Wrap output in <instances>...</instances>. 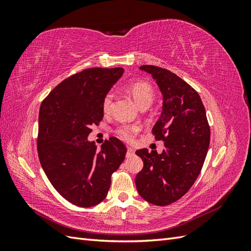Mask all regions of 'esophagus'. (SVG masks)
I'll list each match as a JSON object with an SVG mask.
<instances>
[{
  "label": "esophagus",
  "mask_w": 251,
  "mask_h": 251,
  "mask_svg": "<svg viewBox=\"0 0 251 251\" xmlns=\"http://www.w3.org/2000/svg\"><path fill=\"white\" fill-rule=\"evenodd\" d=\"M134 153H135V151L132 149V148H130V147H127V151H126V157H130V156H133L134 155Z\"/></svg>",
  "instance_id": "1"
}]
</instances>
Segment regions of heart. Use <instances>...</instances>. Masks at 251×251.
<instances>
[{
  "instance_id": "obj_1",
  "label": "heart",
  "mask_w": 251,
  "mask_h": 251,
  "mask_svg": "<svg viewBox=\"0 0 251 251\" xmlns=\"http://www.w3.org/2000/svg\"><path fill=\"white\" fill-rule=\"evenodd\" d=\"M128 92L132 94L135 101L137 102L140 108H148L149 105L154 100L155 91L154 88L148 81L138 80L132 82L127 87ZM114 94L109 92L105 94L102 100V109L104 113H108L111 110L112 102H113ZM141 126L139 125H121L116 128V134L121 139L126 141H133L136 136L140 132Z\"/></svg>"
}]
</instances>
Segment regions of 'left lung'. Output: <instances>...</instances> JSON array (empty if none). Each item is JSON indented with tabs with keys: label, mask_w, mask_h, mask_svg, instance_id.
I'll return each mask as SVG.
<instances>
[{
	"label": "left lung",
	"mask_w": 251,
	"mask_h": 251,
	"mask_svg": "<svg viewBox=\"0 0 251 251\" xmlns=\"http://www.w3.org/2000/svg\"><path fill=\"white\" fill-rule=\"evenodd\" d=\"M163 95L161 116L151 133L162 140L161 154L148 149L136 151L143 169L135 183L142 198L158 206L174 203L193 186L202 170L210 141L206 112L198 92L164 68L143 65Z\"/></svg>",
	"instance_id": "1"
}]
</instances>
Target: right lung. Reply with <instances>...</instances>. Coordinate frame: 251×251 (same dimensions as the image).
<instances>
[{
  "label": "right lung",
  "instance_id": "add662e5",
  "mask_svg": "<svg viewBox=\"0 0 251 251\" xmlns=\"http://www.w3.org/2000/svg\"><path fill=\"white\" fill-rule=\"evenodd\" d=\"M124 73L123 68H90L53 89L39 115L37 154L51 184L66 200L91 207L104 200L112 174L124 162L125 144L116 137L97 150L87 140L90 126L103 117L102 100Z\"/></svg>",
  "mask_w": 251,
  "mask_h": 251
}]
</instances>
